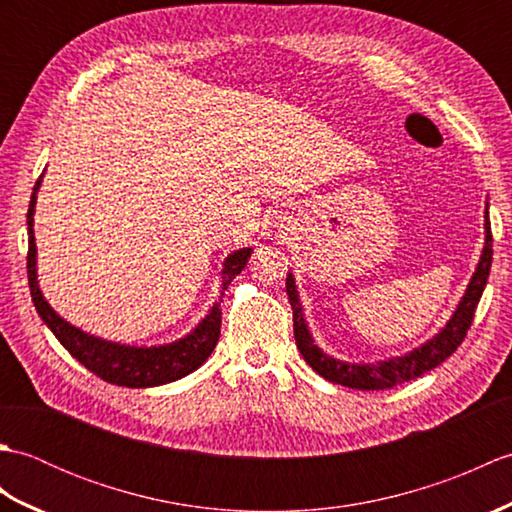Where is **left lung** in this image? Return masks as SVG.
<instances>
[{
  "instance_id": "obj_1",
  "label": "left lung",
  "mask_w": 512,
  "mask_h": 512,
  "mask_svg": "<svg viewBox=\"0 0 512 512\" xmlns=\"http://www.w3.org/2000/svg\"><path fill=\"white\" fill-rule=\"evenodd\" d=\"M484 213H486L484 215L486 239H484L480 262H477L475 273L469 281V286H466V290H464L458 308L453 310L451 319L436 336H431L427 343H422L420 347H416V350H411L402 356L387 358V361L347 363V361H339V358H334L330 354H325L312 339L306 317H303L295 275L288 273L286 292H288V299L292 306V321H295V341H297L301 356L306 358V363L319 376L330 380V383L352 387V389H363V391H378V389H391L396 385L407 383V380L427 374L433 367H438L440 363L447 361V358L455 350H458V345L464 341L466 330L471 328V321L475 317V308L482 299V292H484V286L488 281V273H491L493 235H491V222H488V202H486Z\"/></svg>"
}]
</instances>
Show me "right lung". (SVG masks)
Masks as SVG:
<instances>
[{"label": "right lung", "mask_w": 512, "mask_h": 512, "mask_svg": "<svg viewBox=\"0 0 512 512\" xmlns=\"http://www.w3.org/2000/svg\"><path fill=\"white\" fill-rule=\"evenodd\" d=\"M41 180L43 173L39 176L35 189H32L28 206V286L39 317L52 330V334L57 336L59 343L76 358V361L88 367L92 374L107 380V383L121 387H158L195 372V369H198L215 350L217 339H220V301L224 297V290L239 273H242L250 253H253V248H239L224 259L220 299L213 303L209 314H206L187 336H182V339L173 343L151 347L107 341L101 339V336L83 332L70 321H65L61 314L52 310V306L46 301V297H43V292L39 288L37 244L35 228L32 226H35V204Z\"/></svg>", "instance_id": "right-lung-1"}]
</instances>
